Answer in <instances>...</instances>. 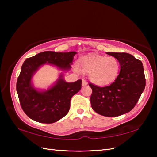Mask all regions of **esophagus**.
I'll return each instance as SVG.
<instances>
[{
  "mask_svg": "<svg viewBox=\"0 0 157 157\" xmlns=\"http://www.w3.org/2000/svg\"><path fill=\"white\" fill-rule=\"evenodd\" d=\"M82 86H87V85H88V82H87L86 80H84V79H82Z\"/></svg>",
  "mask_w": 157,
  "mask_h": 157,
  "instance_id": "34e87169",
  "label": "esophagus"
}]
</instances>
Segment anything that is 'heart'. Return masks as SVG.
<instances>
[{
    "mask_svg": "<svg viewBox=\"0 0 157 157\" xmlns=\"http://www.w3.org/2000/svg\"><path fill=\"white\" fill-rule=\"evenodd\" d=\"M80 66H75L77 73L82 70L89 73V78L93 83L98 86H105L113 82L118 76L120 64L114 57L100 55H90L83 57L80 60Z\"/></svg>",
    "mask_w": 157,
    "mask_h": 157,
    "instance_id": "obj_1",
    "label": "heart"
}]
</instances>
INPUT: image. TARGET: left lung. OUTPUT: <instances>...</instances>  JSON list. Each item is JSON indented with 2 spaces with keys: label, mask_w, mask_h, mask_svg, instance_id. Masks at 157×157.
Returning a JSON list of instances; mask_svg holds the SVG:
<instances>
[{
  "label": "left lung",
  "mask_w": 157,
  "mask_h": 157,
  "mask_svg": "<svg viewBox=\"0 0 157 157\" xmlns=\"http://www.w3.org/2000/svg\"><path fill=\"white\" fill-rule=\"evenodd\" d=\"M118 59L121 71L109 86L99 87L89 84L92 89L90 101L95 112L116 117L129 112L139 100L145 87L142 62L126 52H106Z\"/></svg>",
  "instance_id": "obj_1"
}]
</instances>
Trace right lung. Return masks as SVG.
Segmentation results:
<instances>
[{
    "label": "right lung",
    "instance_id": "obj_1",
    "mask_svg": "<svg viewBox=\"0 0 157 157\" xmlns=\"http://www.w3.org/2000/svg\"><path fill=\"white\" fill-rule=\"evenodd\" d=\"M75 54V51H45L28 58L23 63L17 79V91L21 107L32 120L41 123H53L68 113L71 98L81 89V79L67 82L63 78V73H61L52 86L41 90L34 86L33 78L45 64L68 71Z\"/></svg>",
    "mask_w": 157,
    "mask_h": 157
}]
</instances>
